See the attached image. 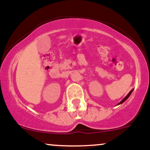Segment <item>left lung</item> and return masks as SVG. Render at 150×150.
I'll return each mask as SVG.
<instances>
[{"mask_svg": "<svg viewBox=\"0 0 150 150\" xmlns=\"http://www.w3.org/2000/svg\"><path fill=\"white\" fill-rule=\"evenodd\" d=\"M132 91H133V89H132V90H131V91H130V92H129V94H128V95H126V98H125L124 99H123V100H121V102H120V103H119V104H121V103H123V102H124V101H126V100H127V99H128V98H129V96H130V95H131V94H132ZM119 104H118V105H119Z\"/></svg>", "mask_w": 150, "mask_h": 150, "instance_id": "1", "label": "left lung"}]
</instances>
